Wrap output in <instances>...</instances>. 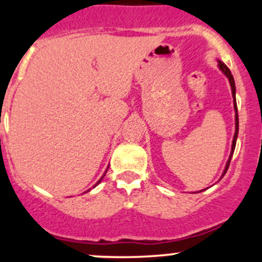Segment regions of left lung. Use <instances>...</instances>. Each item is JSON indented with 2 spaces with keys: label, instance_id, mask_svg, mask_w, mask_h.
Returning a JSON list of instances; mask_svg holds the SVG:
<instances>
[{
  "label": "left lung",
  "instance_id": "obj_1",
  "mask_svg": "<svg viewBox=\"0 0 262 262\" xmlns=\"http://www.w3.org/2000/svg\"><path fill=\"white\" fill-rule=\"evenodd\" d=\"M219 68H221L222 72L224 73V75L228 77L229 80V83H231V87H232V95H233V101H234V110H236V133H234V137H233V142H232V150H231V156H229V160L228 162H227L226 165V170H224L223 175H222V178H223L224 175H226L227 170H228L229 167V163H231V158H232V155H233L234 152V148H236V141H237V136H238V113H237V104H236V86H234V80H233V76H232L231 71H229V68L227 67L226 64H224L223 62H219Z\"/></svg>",
  "mask_w": 262,
  "mask_h": 262
}]
</instances>
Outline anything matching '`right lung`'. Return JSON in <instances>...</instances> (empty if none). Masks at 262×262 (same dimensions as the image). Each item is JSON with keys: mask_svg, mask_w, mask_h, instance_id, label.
<instances>
[{"mask_svg": "<svg viewBox=\"0 0 262 262\" xmlns=\"http://www.w3.org/2000/svg\"><path fill=\"white\" fill-rule=\"evenodd\" d=\"M105 173H106V172H105ZM104 176H105V175H104ZM104 176H102V178H104ZM102 178H101V179H100V180H99V181H97V182H96V185H97V184H99V182H100V181H101V180H102ZM96 185H95V186H96Z\"/></svg>", "mask_w": 262, "mask_h": 262, "instance_id": "1", "label": "right lung"}]
</instances>
